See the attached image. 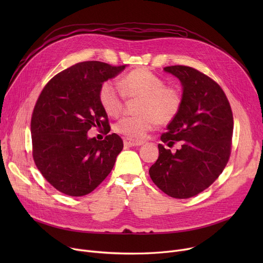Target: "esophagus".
I'll return each instance as SVG.
<instances>
[{"instance_id":"1","label":"esophagus","mask_w":263,"mask_h":263,"mask_svg":"<svg viewBox=\"0 0 263 263\" xmlns=\"http://www.w3.org/2000/svg\"><path fill=\"white\" fill-rule=\"evenodd\" d=\"M143 144H144L143 141H135V140L129 139V137H126V139L123 140V145L126 147H135V146H141Z\"/></svg>"}]
</instances>
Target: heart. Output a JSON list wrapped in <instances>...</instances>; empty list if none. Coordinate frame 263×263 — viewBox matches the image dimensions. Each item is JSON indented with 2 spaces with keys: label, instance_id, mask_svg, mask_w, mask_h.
Instances as JSON below:
<instances>
[{
  "label": "heart",
  "instance_id": "b5f03b06",
  "mask_svg": "<svg viewBox=\"0 0 263 263\" xmlns=\"http://www.w3.org/2000/svg\"><path fill=\"white\" fill-rule=\"evenodd\" d=\"M140 99L137 116L121 118L115 131L130 139H142L158 124L174 121L183 105V95L175 86H167L162 78L147 68H137L124 76L117 85L106 81L100 87L99 100L105 112L113 117L119 116L124 100Z\"/></svg>",
  "mask_w": 263,
  "mask_h": 263
}]
</instances>
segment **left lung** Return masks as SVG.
I'll use <instances>...</instances> for the list:
<instances>
[{
    "instance_id": "obj_1",
    "label": "left lung",
    "mask_w": 263,
    "mask_h": 263,
    "mask_svg": "<svg viewBox=\"0 0 263 263\" xmlns=\"http://www.w3.org/2000/svg\"><path fill=\"white\" fill-rule=\"evenodd\" d=\"M164 70L180 80L183 105L159 144V158L149 168L154 183L173 198L185 199L208 189L222 174L231 153L233 116L217 83L196 69L176 65Z\"/></svg>"
}]
</instances>
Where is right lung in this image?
Returning <instances> with one entry per match:
<instances>
[{"mask_svg":"<svg viewBox=\"0 0 263 263\" xmlns=\"http://www.w3.org/2000/svg\"><path fill=\"white\" fill-rule=\"evenodd\" d=\"M124 68L98 61L78 63L54 76L38 97L31 119L33 159L46 180L68 196L91 193L123 148L116 133L97 141L87 131H110L99 90Z\"/></svg>","mask_w":263,"mask_h":263,"instance_id":"add662e5","label":"right lung"}]
</instances>
